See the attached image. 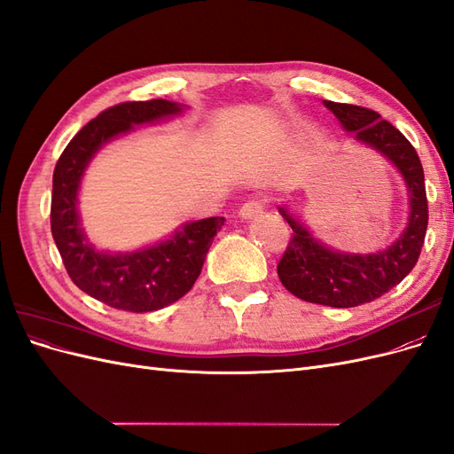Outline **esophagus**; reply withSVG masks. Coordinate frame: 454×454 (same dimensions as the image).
I'll list each match as a JSON object with an SVG mask.
<instances>
[{"label":"esophagus","instance_id":"1","mask_svg":"<svg viewBox=\"0 0 454 454\" xmlns=\"http://www.w3.org/2000/svg\"><path fill=\"white\" fill-rule=\"evenodd\" d=\"M263 210H265L263 204L257 202V200H250V202H244V204L240 206L239 215H240L242 219H254V217L263 214Z\"/></svg>","mask_w":454,"mask_h":454}]
</instances>
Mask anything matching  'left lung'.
Returning a JSON list of instances; mask_svg holds the SVG:
<instances>
[{"label": "left lung", "instance_id": "8db88e82", "mask_svg": "<svg viewBox=\"0 0 454 454\" xmlns=\"http://www.w3.org/2000/svg\"><path fill=\"white\" fill-rule=\"evenodd\" d=\"M324 106L332 109L342 129L354 132L356 140L379 151L400 170L411 202L409 222L400 239L387 250L364 255L327 248L312 239L287 208H278L294 229L277 267L286 290L309 303L350 309L379 299L413 270L428 227V200L420 159L400 130L373 109L329 100H324Z\"/></svg>", "mask_w": 454, "mask_h": 454}]
</instances>
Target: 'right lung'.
Instances as JSON below:
<instances>
[{"label": "right lung", "instance_id": "right-lung-1", "mask_svg": "<svg viewBox=\"0 0 454 454\" xmlns=\"http://www.w3.org/2000/svg\"><path fill=\"white\" fill-rule=\"evenodd\" d=\"M182 107L168 100L122 102L107 107L74 136L54 167L52 239L74 284L107 307L151 312L184 297L199 278L212 240L225 223L223 217H206L182 225L168 240L130 254L94 250L81 229L77 191L96 151L134 125L177 115Z\"/></svg>", "mask_w": 454, "mask_h": 454}]
</instances>
